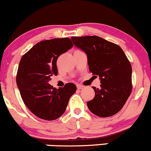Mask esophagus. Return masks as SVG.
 <instances>
[{
    "instance_id": "obj_1",
    "label": "esophagus",
    "mask_w": 151,
    "mask_h": 151,
    "mask_svg": "<svg viewBox=\"0 0 151 151\" xmlns=\"http://www.w3.org/2000/svg\"><path fill=\"white\" fill-rule=\"evenodd\" d=\"M77 89H82L84 87V86H82V84H77Z\"/></svg>"
}]
</instances>
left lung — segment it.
I'll return each instance as SVG.
<instances>
[{
	"label": "left lung",
	"mask_w": 151,
	"mask_h": 151,
	"mask_svg": "<svg viewBox=\"0 0 151 151\" xmlns=\"http://www.w3.org/2000/svg\"><path fill=\"white\" fill-rule=\"evenodd\" d=\"M74 44L87 56L89 69L100 77V88L87 102L94 115L107 117L117 113L132 92V67L120 46L97 36H72Z\"/></svg>",
	"instance_id": "obj_1"
}]
</instances>
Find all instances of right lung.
<instances>
[{"label":"right lung","instance_id":"1","mask_svg":"<svg viewBox=\"0 0 151 151\" xmlns=\"http://www.w3.org/2000/svg\"><path fill=\"white\" fill-rule=\"evenodd\" d=\"M73 46L69 38L40 41L20 61L16 83L21 98L34 115L45 120H54L65 112L69 100L77 90L73 83L57 89L49 84L57 76L58 57Z\"/></svg>","mask_w":151,"mask_h":151}]
</instances>
